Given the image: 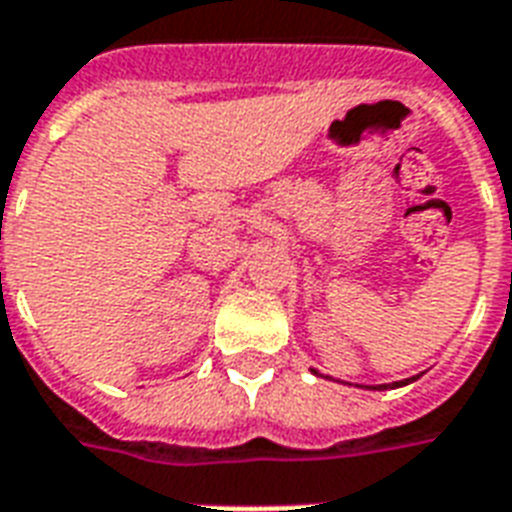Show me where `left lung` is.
Listing matches in <instances>:
<instances>
[{
	"label": "left lung",
	"mask_w": 512,
	"mask_h": 512,
	"mask_svg": "<svg viewBox=\"0 0 512 512\" xmlns=\"http://www.w3.org/2000/svg\"><path fill=\"white\" fill-rule=\"evenodd\" d=\"M314 373H317V370H314ZM319 376V373H317ZM327 378V376H325ZM416 378L419 376H413V378H405V381H395V384H378V386H373V389H378V392H381V389H395V386H405V384H411V381H416Z\"/></svg>",
	"instance_id": "8db88e82"
}]
</instances>
